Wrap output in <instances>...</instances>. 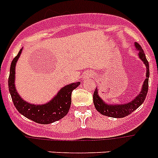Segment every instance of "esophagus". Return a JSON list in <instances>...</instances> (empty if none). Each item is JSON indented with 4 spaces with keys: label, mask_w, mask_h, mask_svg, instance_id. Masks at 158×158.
<instances>
[{
    "label": "esophagus",
    "mask_w": 158,
    "mask_h": 158,
    "mask_svg": "<svg viewBox=\"0 0 158 158\" xmlns=\"http://www.w3.org/2000/svg\"><path fill=\"white\" fill-rule=\"evenodd\" d=\"M92 77H94V73H90V72H88V73H85L84 74V77H83V80L85 81L87 79H89V78Z\"/></svg>",
    "instance_id": "obj_1"
}]
</instances>
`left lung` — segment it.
Returning a JSON list of instances; mask_svg holds the SVG:
<instances>
[{"label": "left lung", "mask_w": 158, "mask_h": 158, "mask_svg": "<svg viewBox=\"0 0 158 158\" xmlns=\"http://www.w3.org/2000/svg\"><path fill=\"white\" fill-rule=\"evenodd\" d=\"M135 46L136 50H139V57L145 64V67L147 69L146 70V78H145L143 85H142L140 93L129 103H123V104H108L99 97V90L96 88L94 92V94H93V102H94V107L96 108V110L101 114L110 117H115V118H122V117H127L131 113H133L135 109H137L143 103L145 98L147 96L148 89L149 65H148V62L146 59L143 49L139 45V44L135 42Z\"/></svg>", "instance_id": "obj_1"}]
</instances>
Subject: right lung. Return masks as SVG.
Returning <instances> with one entry per match:
<instances>
[{"mask_svg": "<svg viewBox=\"0 0 158 158\" xmlns=\"http://www.w3.org/2000/svg\"><path fill=\"white\" fill-rule=\"evenodd\" d=\"M23 48L12 60L8 80L9 90L15 108L22 115L39 124H50L62 119L68 114L72 103V92L81 82L72 83L63 87L54 98L45 104H32L26 102L18 94L15 85V65Z\"/></svg>", "mask_w": 158, "mask_h": 158, "instance_id": "add662e5", "label": "right lung"}]
</instances>
